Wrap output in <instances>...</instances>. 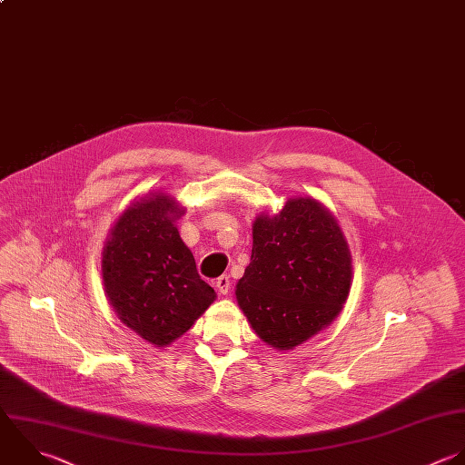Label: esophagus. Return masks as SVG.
I'll return each instance as SVG.
<instances>
[{
    "label": "esophagus",
    "instance_id": "34e87169",
    "mask_svg": "<svg viewBox=\"0 0 465 465\" xmlns=\"http://www.w3.org/2000/svg\"><path fill=\"white\" fill-rule=\"evenodd\" d=\"M214 283H216V289H218L220 294H229V291H231V280H229L227 274L220 276Z\"/></svg>",
    "mask_w": 465,
    "mask_h": 465
}]
</instances>
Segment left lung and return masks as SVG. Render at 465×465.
<instances>
[{
	"instance_id": "8db88e82",
	"label": "left lung",
	"mask_w": 465,
	"mask_h": 465,
	"mask_svg": "<svg viewBox=\"0 0 465 465\" xmlns=\"http://www.w3.org/2000/svg\"><path fill=\"white\" fill-rule=\"evenodd\" d=\"M351 254L332 214L312 198L289 200L252 225V254L236 298L256 334L292 349L329 325L351 289Z\"/></svg>"
}]
</instances>
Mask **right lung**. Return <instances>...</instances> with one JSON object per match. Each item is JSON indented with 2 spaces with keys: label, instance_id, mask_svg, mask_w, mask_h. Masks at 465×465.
<instances>
[{
  "label": "right lung",
  "instance_id": "right-lung-1",
  "mask_svg": "<svg viewBox=\"0 0 465 465\" xmlns=\"http://www.w3.org/2000/svg\"><path fill=\"white\" fill-rule=\"evenodd\" d=\"M180 214L171 196L142 198L120 216L104 249L102 272L113 309L156 347L187 332L216 298L174 227Z\"/></svg>",
  "mask_w": 465,
  "mask_h": 465
}]
</instances>
